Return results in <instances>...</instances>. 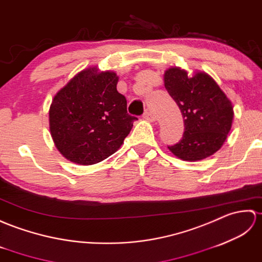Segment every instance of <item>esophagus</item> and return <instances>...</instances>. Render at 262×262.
Instances as JSON below:
<instances>
[{
	"mask_svg": "<svg viewBox=\"0 0 262 262\" xmlns=\"http://www.w3.org/2000/svg\"><path fill=\"white\" fill-rule=\"evenodd\" d=\"M143 119L149 121V122H155L157 118H156V115L152 114L151 112H146V113L143 114Z\"/></svg>",
	"mask_w": 262,
	"mask_h": 262,
	"instance_id": "1",
	"label": "esophagus"
}]
</instances>
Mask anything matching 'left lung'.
<instances>
[{"label":"left lung","instance_id":"8db88e82","mask_svg":"<svg viewBox=\"0 0 262 262\" xmlns=\"http://www.w3.org/2000/svg\"><path fill=\"white\" fill-rule=\"evenodd\" d=\"M164 83L184 119L182 140L168 147L178 158L199 161L214 155L226 140L233 121V105L217 83L205 72L189 76L185 69L170 67Z\"/></svg>","mask_w":262,"mask_h":262}]
</instances>
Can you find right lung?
Segmentation results:
<instances>
[{
    "mask_svg": "<svg viewBox=\"0 0 262 262\" xmlns=\"http://www.w3.org/2000/svg\"><path fill=\"white\" fill-rule=\"evenodd\" d=\"M118 82L116 73L89 67L52 98L50 135L67 160L95 165L122 146L138 119L127 114L125 97L116 90Z\"/></svg>",
    "mask_w": 262,
    "mask_h": 262,
    "instance_id": "1",
    "label": "right lung"
}]
</instances>
